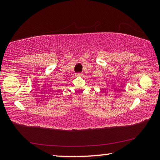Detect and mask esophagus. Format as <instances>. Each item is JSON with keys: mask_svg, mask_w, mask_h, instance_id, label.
Wrapping results in <instances>:
<instances>
[{"mask_svg": "<svg viewBox=\"0 0 160 160\" xmlns=\"http://www.w3.org/2000/svg\"><path fill=\"white\" fill-rule=\"evenodd\" d=\"M75 75H76V76H82V73H78V74H76Z\"/></svg>", "mask_w": 160, "mask_h": 160, "instance_id": "esophagus-1", "label": "esophagus"}]
</instances>
